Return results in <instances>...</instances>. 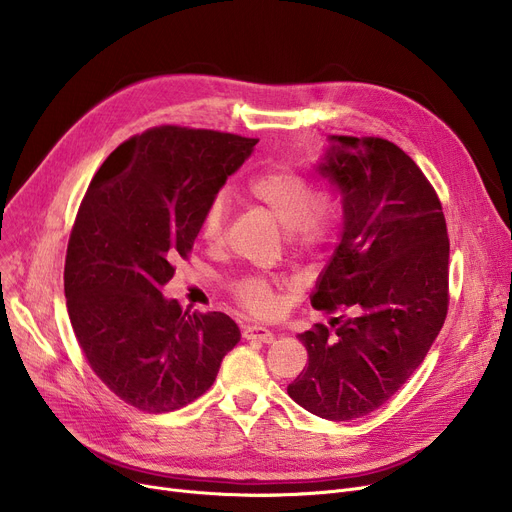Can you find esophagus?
Here are the masks:
<instances>
[{
  "instance_id": "34e87169",
  "label": "esophagus",
  "mask_w": 512,
  "mask_h": 512,
  "mask_svg": "<svg viewBox=\"0 0 512 512\" xmlns=\"http://www.w3.org/2000/svg\"><path fill=\"white\" fill-rule=\"evenodd\" d=\"M242 338L259 340V342L270 344V342H274V332H270V330L263 328V326H247L245 330H242Z\"/></svg>"
}]
</instances>
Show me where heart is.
I'll use <instances>...</instances> for the list:
<instances>
[{
    "label": "heart",
    "mask_w": 512,
    "mask_h": 512,
    "mask_svg": "<svg viewBox=\"0 0 512 512\" xmlns=\"http://www.w3.org/2000/svg\"><path fill=\"white\" fill-rule=\"evenodd\" d=\"M251 197L274 213L288 230L290 240L301 249H317L332 238L340 203L328 191H315L313 182L290 166H276L259 174L249 184ZM228 224V199L224 193L213 195L201 218V236L218 242ZM234 301L257 317H272L278 311L276 284L261 274H245L230 284Z\"/></svg>",
    "instance_id": "heart-1"
}]
</instances>
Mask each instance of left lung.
<instances>
[{
	"instance_id": "1",
	"label": "left lung",
	"mask_w": 512,
	"mask_h": 512,
	"mask_svg": "<svg viewBox=\"0 0 512 512\" xmlns=\"http://www.w3.org/2000/svg\"><path fill=\"white\" fill-rule=\"evenodd\" d=\"M328 141L319 174L342 197L344 230L311 305L332 321L299 334L309 363L288 396L351 421L405 386L440 334L450 240L434 186L405 151L380 137Z\"/></svg>"
}]
</instances>
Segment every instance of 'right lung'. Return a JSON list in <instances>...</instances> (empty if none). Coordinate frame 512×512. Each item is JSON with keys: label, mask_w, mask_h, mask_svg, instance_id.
<instances>
[{"label": "right lung", "mask_w": 512, "mask_h": 512, "mask_svg": "<svg viewBox=\"0 0 512 512\" xmlns=\"http://www.w3.org/2000/svg\"><path fill=\"white\" fill-rule=\"evenodd\" d=\"M255 145L218 130L149 128L110 153L78 207L64 265L70 324L97 378L134 409L186 407L240 340L226 313L184 311L161 286Z\"/></svg>", "instance_id": "1"}]
</instances>
